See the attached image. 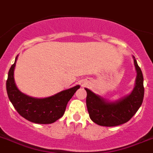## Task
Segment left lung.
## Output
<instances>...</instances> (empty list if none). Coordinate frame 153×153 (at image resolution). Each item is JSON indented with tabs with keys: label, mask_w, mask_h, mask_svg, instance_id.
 Masks as SVG:
<instances>
[{
	"label": "left lung",
	"mask_w": 153,
	"mask_h": 153,
	"mask_svg": "<svg viewBox=\"0 0 153 153\" xmlns=\"http://www.w3.org/2000/svg\"><path fill=\"white\" fill-rule=\"evenodd\" d=\"M133 59L137 75L135 87L128 95L115 101H109L85 88L88 113L91 119L97 125L113 127L126 123L142 105L144 97L143 75L135 56Z\"/></svg>",
	"instance_id": "1"
}]
</instances>
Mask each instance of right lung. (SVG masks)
<instances>
[{
  "mask_svg": "<svg viewBox=\"0 0 153 153\" xmlns=\"http://www.w3.org/2000/svg\"><path fill=\"white\" fill-rule=\"evenodd\" d=\"M18 56L11 66L6 82L7 96L21 116L36 124H51L64 114L68 101L79 88V85L60 91L45 98H36L21 92L15 84L14 71Z\"/></svg>",
  "mask_w": 153,
  "mask_h": 153,
  "instance_id": "right-lung-1",
  "label": "right lung"
}]
</instances>
